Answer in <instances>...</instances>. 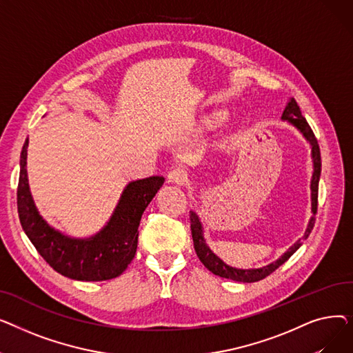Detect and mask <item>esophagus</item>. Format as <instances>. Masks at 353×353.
Instances as JSON below:
<instances>
[{
	"mask_svg": "<svg viewBox=\"0 0 353 353\" xmlns=\"http://www.w3.org/2000/svg\"><path fill=\"white\" fill-rule=\"evenodd\" d=\"M167 181L172 184H184L188 181V172L181 169V167H177V169L167 174Z\"/></svg>",
	"mask_w": 353,
	"mask_h": 353,
	"instance_id": "obj_1",
	"label": "esophagus"
}]
</instances>
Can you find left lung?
Listing matches in <instances>:
<instances>
[{
  "instance_id": "left-lung-1",
  "label": "left lung",
  "mask_w": 353,
  "mask_h": 353,
  "mask_svg": "<svg viewBox=\"0 0 353 353\" xmlns=\"http://www.w3.org/2000/svg\"><path fill=\"white\" fill-rule=\"evenodd\" d=\"M282 121H288L290 125H293L298 132L305 137V140L310 145V156H312V179H310V212L312 217L309 219L307 228L305 230V234L302 239H298L296 242L279 257L276 259L274 262L259 268V269H239L229 266L225 263L221 259L210 249L208 245L206 239H205V229H203V223L196 212H190V228H192V237H193V243H194V250L197 257L200 259V262L205 265L213 274H217L220 277H225V279H230L234 282H243V283H252V282H259L265 279L266 276H269L272 272H274L277 268L282 266L288 259L298 250L303 245V239H307L310 234L313 226H314V214H316L318 210V189H319V179H321V150H319V144L316 137H314L310 125L307 124L306 119L302 116V111L296 103L294 99H289L283 114H282Z\"/></svg>"
}]
</instances>
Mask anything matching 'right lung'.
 <instances>
[{
	"label": "right lung",
	"instance_id": "right-lung-1",
	"mask_svg": "<svg viewBox=\"0 0 353 353\" xmlns=\"http://www.w3.org/2000/svg\"><path fill=\"white\" fill-rule=\"evenodd\" d=\"M26 140L20 157L17 206L21 226L44 261L74 281L101 282L120 276L137 250L143 212L163 186L164 177L152 176L128 181L107 223L92 236L72 237L50 226L37 209L27 174Z\"/></svg>",
	"mask_w": 353,
	"mask_h": 353
}]
</instances>
